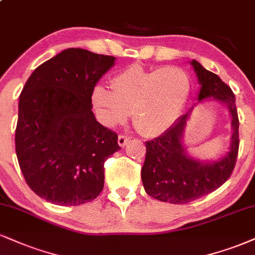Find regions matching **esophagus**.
Wrapping results in <instances>:
<instances>
[{"label":"esophagus","mask_w":255,"mask_h":255,"mask_svg":"<svg viewBox=\"0 0 255 255\" xmlns=\"http://www.w3.org/2000/svg\"><path fill=\"white\" fill-rule=\"evenodd\" d=\"M130 137L127 136V135H124V134H121V135H119V139H118V142L119 145L121 147H125L126 145H127L128 142H129Z\"/></svg>","instance_id":"obj_1"}]
</instances>
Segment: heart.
<instances>
[{"instance_id":"obj_1","label":"heart","mask_w":255,"mask_h":255,"mask_svg":"<svg viewBox=\"0 0 255 255\" xmlns=\"http://www.w3.org/2000/svg\"><path fill=\"white\" fill-rule=\"evenodd\" d=\"M110 89L98 85L91 101L97 119L106 127L129 118L142 135L165 133L185 107L191 91L189 73L179 66L146 69L139 64L126 67L113 78Z\"/></svg>"}]
</instances>
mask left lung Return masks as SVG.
I'll list each match as a JSON object with an SVG mask.
<instances>
[{"label": "left lung", "instance_id": "obj_1", "mask_svg": "<svg viewBox=\"0 0 255 255\" xmlns=\"http://www.w3.org/2000/svg\"><path fill=\"white\" fill-rule=\"evenodd\" d=\"M191 65L201 84L198 101L214 100L228 107L232 116L231 148L217 161L191 158L182 143L189 113L180 116L171 128L146 142V158L141 168L143 188L151 197L173 204H186L219 189L231 177L239 152V118L232 89L198 61Z\"/></svg>", "mask_w": 255, "mask_h": 255}]
</instances>
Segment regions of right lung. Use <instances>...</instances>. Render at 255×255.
Returning <instances> with one entry per match:
<instances>
[{
  "label": "right lung",
  "mask_w": 255,
  "mask_h": 255,
  "mask_svg": "<svg viewBox=\"0 0 255 255\" xmlns=\"http://www.w3.org/2000/svg\"><path fill=\"white\" fill-rule=\"evenodd\" d=\"M115 57L67 48L36 67L21 91L15 149L26 183L51 203L94 201L118 134L96 121L95 85Z\"/></svg>",
  "instance_id": "add662e5"
}]
</instances>
